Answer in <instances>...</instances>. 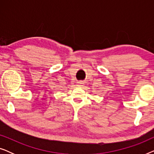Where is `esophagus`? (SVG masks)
I'll list each match as a JSON object with an SVG mask.
<instances>
[{"mask_svg":"<svg viewBox=\"0 0 154 154\" xmlns=\"http://www.w3.org/2000/svg\"><path fill=\"white\" fill-rule=\"evenodd\" d=\"M82 84H83V83H82V82H78V83H77V85H78V86H81L82 85Z\"/></svg>","mask_w":154,"mask_h":154,"instance_id":"1","label":"esophagus"}]
</instances>
